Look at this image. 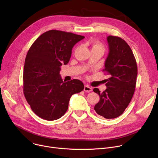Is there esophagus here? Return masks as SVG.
Listing matches in <instances>:
<instances>
[{
    "instance_id": "1",
    "label": "esophagus",
    "mask_w": 158,
    "mask_h": 158,
    "mask_svg": "<svg viewBox=\"0 0 158 158\" xmlns=\"http://www.w3.org/2000/svg\"><path fill=\"white\" fill-rule=\"evenodd\" d=\"M84 91L85 92H91L92 91V88L91 87H89L88 85H85Z\"/></svg>"
}]
</instances>
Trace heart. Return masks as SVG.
I'll return each mask as SVG.
<instances>
[{"mask_svg":"<svg viewBox=\"0 0 158 158\" xmlns=\"http://www.w3.org/2000/svg\"><path fill=\"white\" fill-rule=\"evenodd\" d=\"M101 49L104 50V48L102 45L97 42H93V46H92V49Z\"/></svg>","mask_w":158,"mask_h":158,"instance_id":"1","label":"heart"}]
</instances>
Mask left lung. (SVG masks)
<instances>
[{"mask_svg": "<svg viewBox=\"0 0 158 158\" xmlns=\"http://www.w3.org/2000/svg\"><path fill=\"white\" fill-rule=\"evenodd\" d=\"M109 54L103 69L110 77L102 93L94 88L99 101L95 105L97 114L106 119L121 116L130 103L136 87L138 67L136 59L127 42L117 36L107 37Z\"/></svg>", "mask_w": 158, "mask_h": 158, "instance_id": "left-lung-1", "label": "left lung"}]
</instances>
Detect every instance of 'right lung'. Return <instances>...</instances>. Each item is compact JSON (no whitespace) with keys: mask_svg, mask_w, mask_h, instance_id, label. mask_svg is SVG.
Masks as SVG:
<instances>
[{"mask_svg":"<svg viewBox=\"0 0 158 158\" xmlns=\"http://www.w3.org/2000/svg\"><path fill=\"white\" fill-rule=\"evenodd\" d=\"M84 38L71 32L50 30L40 35L27 54L23 72V91L31 109L48 121L61 118L71 97L84 88L78 79L63 81L60 66L69 62L74 45Z\"/></svg>","mask_w":158,"mask_h":158,"instance_id":"1","label":"right lung"}]
</instances>
